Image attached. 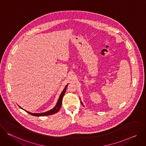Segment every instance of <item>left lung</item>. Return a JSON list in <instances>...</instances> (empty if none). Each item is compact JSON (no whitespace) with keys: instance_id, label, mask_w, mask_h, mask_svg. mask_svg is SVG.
Here are the masks:
<instances>
[{"instance_id":"obj_1","label":"left lung","mask_w":146,"mask_h":146,"mask_svg":"<svg viewBox=\"0 0 146 146\" xmlns=\"http://www.w3.org/2000/svg\"><path fill=\"white\" fill-rule=\"evenodd\" d=\"M81 105H83V104H82V103L81 102Z\"/></svg>"}]
</instances>
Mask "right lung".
<instances>
[{
    "label": "right lung",
    "mask_w": 146,
    "mask_h": 146,
    "mask_svg": "<svg viewBox=\"0 0 146 146\" xmlns=\"http://www.w3.org/2000/svg\"><path fill=\"white\" fill-rule=\"evenodd\" d=\"M68 85H66L64 88V90H63V91L62 92V93L60 94V96H59V98L58 99V100L56 103V105H55V106L51 109L50 110H48L46 112H44V113H31V112H29L28 111H26L25 110V111H27L28 113L30 114L31 115H33V116H37V117H39V116H46V115H52L53 114H55L56 113H57L59 109H60V107L62 106V99H63V97L65 94V92H66V88H67V86ZM21 109H22L19 106H18Z\"/></svg>",
    "instance_id": "right-lung-1"
}]
</instances>
